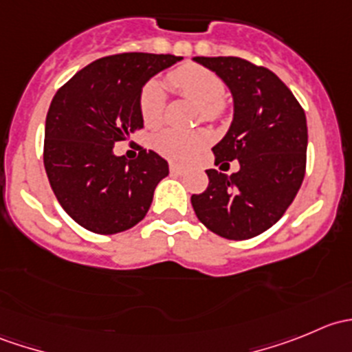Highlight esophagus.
I'll return each mask as SVG.
<instances>
[{
    "mask_svg": "<svg viewBox=\"0 0 352 352\" xmlns=\"http://www.w3.org/2000/svg\"><path fill=\"white\" fill-rule=\"evenodd\" d=\"M184 172H186L184 166L177 165V163H170V173H173V175H182Z\"/></svg>",
    "mask_w": 352,
    "mask_h": 352,
    "instance_id": "esophagus-1",
    "label": "esophagus"
}]
</instances>
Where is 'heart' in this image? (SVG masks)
Segmentation results:
<instances>
[{"label":"heart","mask_w":352,"mask_h":352,"mask_svg":"<svg viewBox=\"0 0 352 352\" xmlns=\"http://www.w3.org/2000/svg\"><path fill=\"white\" fill-rule=\"evenodd\" d=\"M173 90L182 97L197 102V119L221 122L228 112L225 102V81L204 66L184 65L166 74ZM140 113L148 127H156L163 119L165 90L156 80L143 85L140 91ZM209 144V134L204 129H163L153 138V148L158 155L172 162H189Z\"/></svg>","instance_id":"b5f03b06"}]
</instances>
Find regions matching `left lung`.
<instances>
[{
    "label": "left lung",
    "mask_w": 352,
    "mask_h": 352,
    "mask_svg": "<svg viewBox=\"0 0 352 352\" xmlns=\"http://www.w3.org/2000/svg\"><path fill=\"white\" fill-rule=\"evenodd\" d=\"M230 87L235 117L212 148L214 163L239 160V172L208 170V189L192 194L199 221L228 240L261 235L281 219L307 170V117L289 88L264 66L233 56L194 58Z\"/></svg>",
    "instance_id": "obj_1"
}]
</instances>
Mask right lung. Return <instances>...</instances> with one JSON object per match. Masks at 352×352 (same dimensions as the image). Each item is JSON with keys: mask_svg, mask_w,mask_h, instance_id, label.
I'll use <instances>...</instances> for the list:
<instances>
[{"mask_svg": "<svg viewBox=\"0 0 352 352\" xmlns=\"http://www.w3.org/2000/svg\"><path fill=\"white\" fill-rule=\"evenodd\" d=\"M172 54L122 52L78 71L45 117L44 166L63 209L88 232L113 235L141 221L168 163L138 144V158L113 144L143 129L140 91L153 74L182 61Z\"/></svg>", "mask_w": 352, "mask_h": 352, "instance_id": "obj_1", "label": "right lung"}]
</instances>
